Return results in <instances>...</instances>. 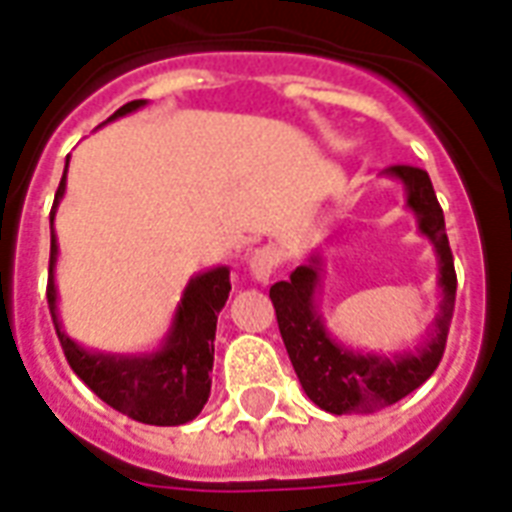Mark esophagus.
<instances>
[{
  "label": "esophagus",
  "mask_w": 512,
  "mask_h": 512,
  "mask_svg": "<svg viewBox=\"0 0 512 512\" xmlns=\"http://www.w3.org/2000/svg\"><path fill=\"white\" fill-rule=\"evenodd\" d=\"M279 249L276 247H260L249 255V276L255 279L257 284H268V279L273 276V271L279 268Z\"/></svg>",
  "instance_id": "34e87169"
}]
</instances>
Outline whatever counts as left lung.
Wrapping results in <instances>:
<instances>
[{
    "mask_svg": "<svg viewBox=\"0 0 512 512\" xmlns=\"http://www.w3.org/2000/svg\"><path fill=\"white\" fill-rule=\"evenodd\" d=\"M386 177L405 187V206L411 209L419 233L427 236L438 255L440 306L427 338L413 351H362L343 346L327 330L319 314L317 292L322 284V255H308L303 265L290 273L287 282L271 287L276 322L284 338L287 354L303 392L322 411L335 413H373L395 405L413 389H419L443 360L448 327L454 317L456 273L454 257L448 247L446 220L432 190L429 174L413 166H389Z\"/></svg>",
    "mask_w": 512,
    "mask_h": 512,
    "instance_id": "1",
    "label": "left lung"
}]
</instances>
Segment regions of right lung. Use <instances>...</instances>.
I'll list each match as a JSON object with an SVG mask.
<instances>
[{
	"label": "right lung",
	"instance_id": "add662e5",
	"mask_svg": "<svg viewBox=\"0 0 512 512\" xmlns=\"http://www.w3.org/2000/svg\"><path fill=\"white\" fill-rule=\"evenodd\" d=\"M144 104L147 99L128 101L109 120L136 112ZM66 166H69V158H66ZM64 190L66 169L56 190L53 212H50L48 273L50 317L56 325L66 362L104 403L131 419L142 421V424H155V427H177V424L193 421L212 392L209 373L214 365V333H217V314L225 306L230 292V268L217 265L204 273H195L182 292L169 333L155 351L107 354V351L85 349L64 333V325L58 319V239L53 220H56L58 201L64 198Z\"/></svg>",
	"mask_w": 512,
	"mask_h": 512
}]
</instances>
